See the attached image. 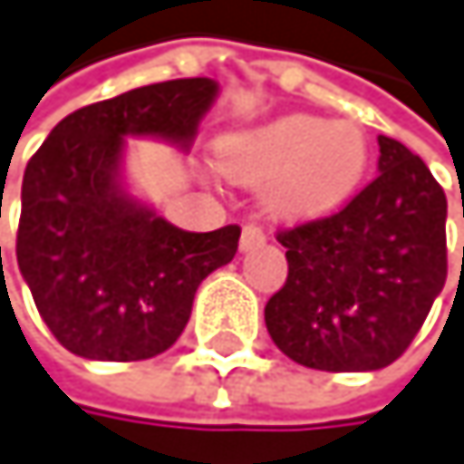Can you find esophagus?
<instances>
[{"instance_id":"34e87169","label":"esophagus","mask_w":464,"mask_h":464,"mask_svg":"<svg viewBox=\"0 0 464 464\" xmlns=\"http://www.w3.org/2000/svg\"><path fill=\"white\" fill-rule=\"evenodd\" d=\"M266 242V234H264V230L258 227V225H245L242 227V239H239V247L247 253V250H253V247H258V245H264Z\"/></svg>"}]
</instances>
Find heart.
Listing matches in <instances>:
<instances>
[{
  "mask_svg": "<svg viewBox=\"0 0 464 464\" xmlns=\"http://www.w3.org/2000/svg\"><path fill=\"white\" fill-rule=\"evenodd\" d=\"M217 168L242 187H264L272 217L311 222L341 208L369 168V140L352 121L283 115L217 142Z\"/></svg>",
  "mask_w": 464,
  "mask_h": 464,
  "instance_id": "1",
  "label": "heart"
}]
</instances>
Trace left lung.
<instances>
[{
  "label": "left lung",
  "instance_id": "left-lung-1",
  "mask_svg": "<svg viewBox=\"0 0 464 464\" xmlns=\"http://www.w3.org/2000/svg\"><path fill=\"white\" fill-rule=\"evenodd\" d=\"M380 176L341 211L280 230L288 277L264 308L275 346L319 372L385 369L446 285V192L380 134Z\"/></svg>",
  "mask_w": 464,
  "mask_h": 464
}]
</instances>
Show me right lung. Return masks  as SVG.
<instances>
[{
    "instance_id": "add662e5",
    "label": "right lung",
    "mask_w": 464,
    "mask_h": 464,
    "mask_svg": "<svg viewBox=\"0 0 464 464\" xmlns=\"http://www.w3.org/2000/svg\"><path fill=\"white\" fill-rule=\"evenodd\" d=\"M217 92L206 76L121 92L63 118L29 159L15 258L68 352L110 362L161 354L184 333L198 285L234 261L239 225L181 230L121 181L126 137L189 150Z\"/></svg>"
}]
</instances>
